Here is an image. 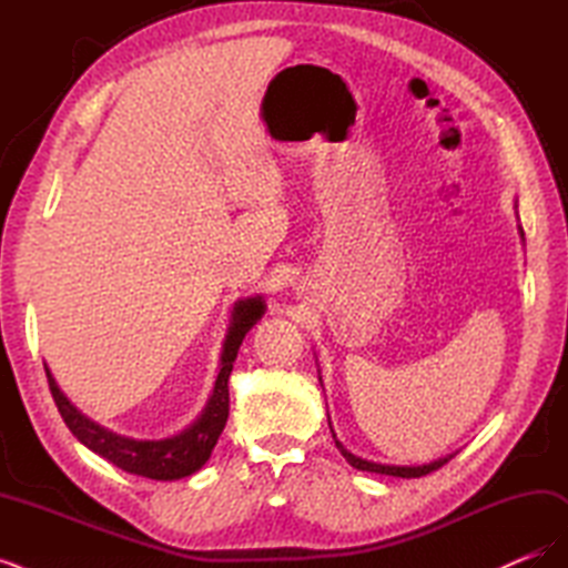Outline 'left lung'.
Masks as SVG:
<instances>
[{
  "mask_svg": "<svg viewBox=\"0 0 568 568\" xmlns=\"http://www.w3.org/2000/svg\"><path fill=\"white\" fill-rule=\"evenodd\" d=\"M521 236H524V232H521ZM329 426H332V422H329ZM332 436H334V440H336V448L341 450L343 457H346V462L351 464V467H355V469H359V471H372V474H386V476H400V478H419V476H426V474H432V471L440 469L443 464H448V462L455 457V455L440 457V459H436V462L422 464V467H395V464H379V462H369V459H363V457L353 455L351 450L343 448V443L336 438L334 428H332Z\"/></svg>",
  "mask_w": 568,
  "mask_h": 568,
  "instance_id": "8db88e82",
  "label": "left lung"
}]
</instances>
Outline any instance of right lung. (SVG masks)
Instances as JSON below:
<instances>
[{"mask_svg": "<svg viewBox=\"0 0 568 568\" xmlns=\"http://www.w3.org/2000/svg\"><path fill=\"white\" fill-rule=\"evenodd\" d=\"M263 315H265V301L261 296H251L234 303L230 329H227L225 343H222L220 369H217V379H215L211 398L205 403L196 422L189 424L178 436L161 438V440H134V438L109 432V428L99 426L90 417H84L82 412L65 398L63 390L57 386L54 376H51L49 367L44 365L49 390L54 395V403L61 412L65 426L71 428L73 436L84 445V448H90L99 457L109 459L118 469H123L128 474L146 476L153 480L184 478L189 474L199 471L203 464L209 462L222 428L227 424V417H230L227 382L234 367V359L244 336Z\"/></svg>", "mask_w": 568, "mask_h": 568, "instance_id": "1", "label": "right lung"}]
</instances>
